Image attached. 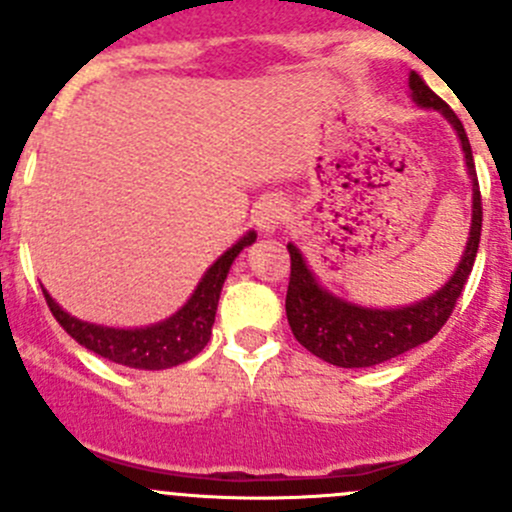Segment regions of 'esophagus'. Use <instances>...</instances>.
I'll return each mask as SVG.
<instances>
[{
  "mask_svg": "<svg viewBox=\"0 0 512 512\" xmlns=\"http://www.w3.org/2000/svg\"><path fill=\"white\" fill-rule=\"evenodd\" d=\"M285 218L287 208L280 200H265V203L257 205L255 215H252V220H255V225L260 227L262 232H275L277 227L285 223Z\"/></svg>",
  "mask_w": 512,
  "mask_h": 512,
  "instance_id": "1",
  "label": "esophagus"
}]
</instances>
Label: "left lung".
<instances>
[{"instance_id": "left-lung-1", "label": "left lung", "mask_w": 512, "mask_h": 512, "mask_svg": "<svg viewBox=\"0 0 512 512\" xmlns=\"http://www.w3.org/2000/svg\"><path fill=\"white\" fill-rule=\"evenodd\" d=\"M409 89L416 106L433 108V111L441 113L453 126L458 141H461L468 178H471L473 185L471 232H468L466 250L458 260L456 272L448 277L446 285H441L436 292L418 299L414 304L389 309L361 307V304L347 302V299L324 289L319 285L317 275L309 270L307 260L297 250V245L289 242L287 250L289 260H292V272H289L285 309L294 339L307 352L329 361V364L342 366V369H366V366L384 364V361L436 337L443 324L448 322L453 309H456L458 297H461L468 275L473 270V262H476L480 227H483V208H480L476 163H473L466 128L458 121L456 113L451 111V106L433 94L416 71L409 74Z\"/></svg>"}]
</instances>
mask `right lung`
Wrapping results in <instances>:
<instances>
[{"label":"right lung","instance_id":"obj_1","mask_svg":"<svg viewBox=\"0 0 512 512\" xmlns=\"http://www.w3.org/2000/svg\"><path fill=\"white\" fill-rule=\"evenodd\" d=\"M255 240V230L245 232L230 250H225L208 267L203 280L198 282L195 292L190 294V299L178 312L170 314L163 322L148 324V327L118 329L84 322V319L61 309L54 302V297L44 287L41 289H44L46 304H49L56 322L89 352L103 356L108 361H116L121 366H131V369H170V366H178L198 356L205 349V344L210 342L215 312H218V299L220 292H223L227 272H230L235 257Z\"/></svg>","mask_w":512,"mask_h":512}]
</instances>
